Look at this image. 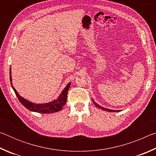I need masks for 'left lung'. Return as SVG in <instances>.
Listing matches in <instances>:
<instances>
[{"instance_id": "obj_1", "label": "left lung", "mask_w": 156, "mask_h": 156, "mask_svg": "<svg viewBox=\"0 0 156 156\" xmlns=\"http://www.w3.org/2000/svg\"><path fill=\"white\" fill-rule=\"evenodd\" d=\"M93 102H94V105H96V106L97 107L100 108V109H102V110H105V111H107V112H120V111H118V110H112V109H106V108H105V107H101V106H100V105H98V104H96V102H95L94 101V100H93Z\"/></svg>"}]
</instances>
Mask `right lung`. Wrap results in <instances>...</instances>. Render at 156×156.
<instances>
[{
	"mask_svg": "<svg viewBox=\"0 0 156 156\" xmlns=\"http://www.w3.org/2000/svg\"><path fill=\"white\" fill-rule=\"evenodd\" d=\"M11 69L9 70V78H10V82H11L12 87L14 89L16 95L18 98V100H19L20 102L22 104L23 106L25 107L27 109L31 112H38L41 113H54L59 112V111L61 110L63 106L66 104V102H67V92L69 89L70 84L71 83H69L66 87L64 89V90L62 91L61 94L60 95L59 97L56 100H54V101L51 102H48V103H44V104H36L33 103V102L28 101L27 100L25 99L24 98L21 97L19 94H18L16 90L14 88V87L12 86V74H11Z\"/></svg>",
	"mask_w": 156,
	"mask_h": 156,
	"instance_id": "right-lung-1",
	"label": "right lung"
}]
</instances>
